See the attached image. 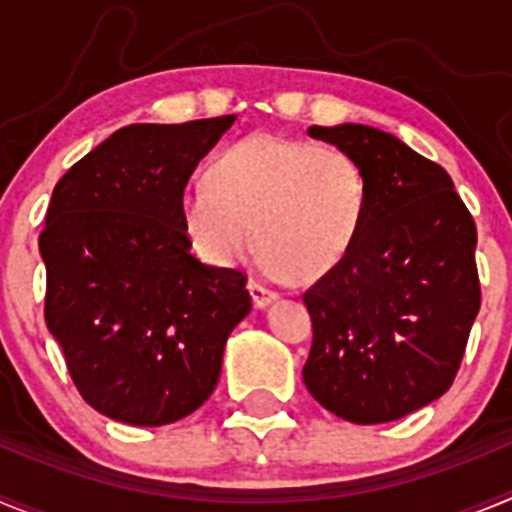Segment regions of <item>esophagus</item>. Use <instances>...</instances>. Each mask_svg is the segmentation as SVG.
<instances>
[{"label":"esophagus","instance_id":"obj_1","mask_svg":"<svg viewBox=\"0 0 512 512\" xmlns=\"http://www.w3.org/2000/svg\"><path fill=\"white\" fill-rule=\"evenodd\" d=\"M248 289H251L253 305H256V307H266L269 302L277 300V292L266 287V284H261L259 279H251V282H248Z\"/></svg>","mask_w":512,"mask_h":512}]
</instances>
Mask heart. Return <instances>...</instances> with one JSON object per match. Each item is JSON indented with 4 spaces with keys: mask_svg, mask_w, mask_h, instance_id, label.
<instances>
[{
    "mask_svg": "<svg viewBox=\"0 0 512 512\" xmlns=\"http://www.w3.org/2000/svg\"><path fill=\"white\" fill-rule=\"evenodd\" d=\"M366 176L330 143L251 135L225 148L210 182L182 194V223L194 251L233 266L259 246L289 282H315L336 269L359 238Z\"/></svg>",
    "mask_w": 512,
    "mask_h": 512,
    "instance_id": "b5f03b06",
    "label": "heart"
}]
</instances>
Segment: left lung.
I'll list each match as a JSON object with an SVG mask.
<instances>
[{
    "label": "left lung",
    "instance_id": "1",
    "mask_svg": "<svg viewBox=\"0 0 512 512\" xmlns=\"http://www.w3.org/2000/svg\"><path fill=\"white\" fill-rule=\"evenodd\" d=\"M366 176L359 238L307 289L312 346L302 369L315 400L348 423L405 418L454 382L474 318L477 225L451 176L369 125H312Z\"/></svg>",
    "mask_w": 512,
    "mask_h": 512
}]
</instances>
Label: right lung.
Masks as SVG:
<instances>
[{
    "label": "right lung",
    "mask_w": 512,
    "mask_h": 512,
    "mask_svg": "<svg viewBox=\"0 0 512 512\" xmlns=\"http://www.w3.org/2000/svg\"><path fill=\"white\" fill-rule=\"evenodd\" d=\"M235 115L128 125L58 179L40 233L45 325L76 390L130 425L187 418L212 395L246 274L194 259L182 194Z\"/></svg>",
    "instance_id": "add662e5"
}]
</instances>
